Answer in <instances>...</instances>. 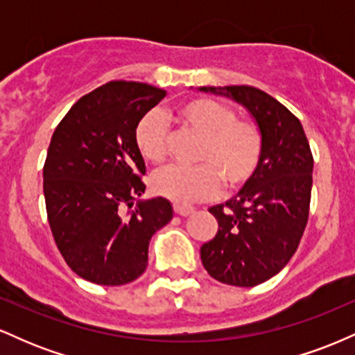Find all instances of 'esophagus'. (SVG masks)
<instances>
[{
    "mask_svg": "<svg viewBox=\"0 0 355 355\" xmlns=\"http://www.w3.org/2000/svg\"><path fill=\"white\" fill-rule=\"evenodd\" d=\"M173 210L177 215H182V217H187L190 215L195 209L191 205H183V203H173Z\"/></svg>",
    "mask_w": 355,
    "mask_h": 355,
    "instance_id": "34e87169",
    "label": "esophagus"
}]
</instances>
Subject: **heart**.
Here are the masks:
<instances>
[{
    "label": "heart",
    "instance_id": "1",
    "mask_svg": "<svg viewBox=\"0 0 355 355\" xmlns=\"http://www.w3.org/2000/svg\"><path fill=\"white\" fill-rule=\"evenodd\" d=\"M183 130L200 137L195 166H166L152 177V190L178 203L200 202L223 189L234 191L254 178L262 160L263 138L250 118L237 116L222 101L197 96L182 101L173 112ZM135 145L141 157L162 164L168 152V125L158 112H146L137 121Z\"/></svg>",
    "mask_w": 355,
    "mask_h": 355
}]
</instances>
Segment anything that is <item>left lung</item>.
I'll list each match as a JSON object with an SVG mask.
<instances>
[{
  "mask_svg": "<svg viewBox=\"0 0 355 355\" xmlns=\"http://www.w3.org/2000/svg\"><path fill=\"white\" fill-rule=\"evenodd\" d=\"M200 92L243 105L262 132L254 178L229 202L210 207L218 232L200 247L203 267L215 280L254 287L279 274L302 239L312 191L311 146L299 118L262 89L237 85Z\"/></svg>",
  "mask_w": 355,
  "mask_h": 355,
  "instance_id": "1",
  "label": "left lung"
}]
</instances>
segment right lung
Masks as SVG:
<instances>
[{
  "label": "right lung",
  "instance_id": "add662e5",
  "mask_svg": "<svg viewBox=\"0 0 355 355\" xmlns=\"http://www.w3.org/2000/svg\"><path fill=\"white\" fill-rule=\"evenodd\" d=\"M165 95L152 85L110 81L81 96L53 133L43 166L48 222L64 262L88 282L138 279L148 266L150 239L173 217L164 197L131 209L145 191L133 132Z\"/></svg>",
  "mask_w": 355,
  "mask_h": 355
}]
</instances>
